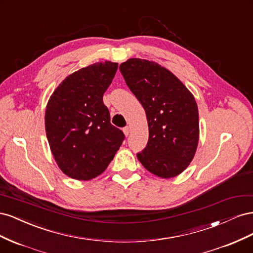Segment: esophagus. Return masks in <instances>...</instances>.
<instances>
[{"label": "esophagus", "instance_id": "obj_1", "mask_svg": "<svg viewBox=\"0 0 253 253\" xmlns=\"http://www.w3.org/2000/svg\"><path fill=\"white\" fill-rule=\"evenodd\" d=\"M129 132H131V127H129V126H126L124 128V133H125L126 136H127L129 134Z\"/></svg>", "mask_w": 253, "mask_h": 253}]
</instances>
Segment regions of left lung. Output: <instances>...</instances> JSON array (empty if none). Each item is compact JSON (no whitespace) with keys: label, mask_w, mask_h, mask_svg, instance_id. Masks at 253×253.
<instances>
[{"label":"left lung","mask_w":253,"mask_h":253,"mask_svg":"<svg viewBox=\"0 0 253 253\" xmlns=\"http://www.w3.org/2000/svg\"><path fill=\"white\" fill-rule=\"evenodd\" d=\"M119 70L147 114L149 140L137 157L154 175L175 177L192 162L200 138L193 95L174 74L153 61L132 58Z\"/></svg>","instance_id":"obj_1"}]
</instances>
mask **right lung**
<instances>
[{"label":"right lung","mask_w":253,"mask_h":253,"mask_svg":"<svg viewBox=\"0 0 253 253\" xmlns=\"http://www.w3.org/2000/svg\"><path fill=\"white\" fill-rule=\"evenodd\" d=\"M118 63L98 62L71 74L50 96L45 131L50 151L64 174L77 180L100 175L119 150L125 134L112 126L103 94Z\"/></svg>","instance_id":"1"}]
</instances>
